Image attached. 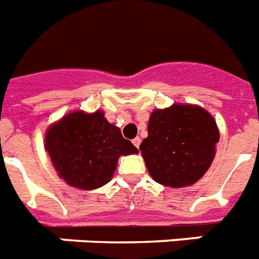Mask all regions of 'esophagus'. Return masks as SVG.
<instances>
[{"instance_id": "obj_1", "label": "esophagus", "mask_w": 259, "mask_h": 259, "mask_svg": "<svg viewBox=\"0 0 259 259\" xmlns=\"http://www.w3.org/2000/svg\"><path fill=\"white\" fill-rule=\"evenodd\" d=\"M140 143H141V140H140V137H136V139L133 140V144H135V147H137V148H139V147H140Z\"/></svg>"}]
</instances>
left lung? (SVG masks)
Masks as SVG:
<instances>
[{
    "label": "left lung",
    "mask_w": 259,
    "mask_h": 259,
    "mask_svg": "<svg viewBox=\"0 0 259 259\" xmlns=\"http://www.w3.org/2000/svg\"><path fill=\"white\" fill-rule=\"evenodd\" d=\"M218 141L220 130L208 111L199 105L174 103L151 112L148 137L143 140L140 151L156 183L184 188L206 174Z\"/></svg>",
    "instance_id": "8db88e82"
}]
</instances>
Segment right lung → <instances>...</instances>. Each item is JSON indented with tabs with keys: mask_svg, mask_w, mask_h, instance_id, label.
Listing matches in <instances>:
<instances>
[{
	"mask_svg": "<svg viewBox=\"0 0 259 259\" xmlns=\"http://www.w3.org/2000/svg\"><path fill=\"white\" fill-rule=\"evenodd\" d=\"M44 145L59 177L85 191L110 183L119 156L139 154L100 110L68 112L48 127Z\"/></svg>",
	"mask_w": 259,
	"mask_h": 259,
	"instance_id": "right-lung-1",
	"label": "right lung"
}]
</instances>
